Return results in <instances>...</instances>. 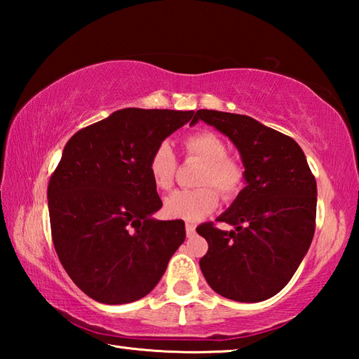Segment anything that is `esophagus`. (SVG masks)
Returning <instances> with one entry per match:
<instances>
[{
	"instance_id": "esophagus-1",
	"label": "esophagus",
	"mask_w": 359,
	"mask_h": 359,
	"mask_svg": "<svg viewBox=\"0 0 359 359\" xmlns=\"http://www.w3.org/2000/svg\"><path fill=\"white\" fill-rule=\"evenodd\" d=\"M185 231H187V238H193V236L196 234V226H194L193 223H187Z\"/></svg>"
}]
</instances>
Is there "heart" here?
Masks as SVG:
<instances>
[{
    "label": "heart",
    "instance_id": "obj_1",
    "mask_svg": "<svg viewBox=\"0 0 359 359\" xmlns=\"http://www.w3.org/2000/svg\"><path fill=\"white\" fill-rule=\"evenodd\" d=\"M185 155L203 163L196 190H180L165 201L168 217L198 222L214 212L218 194L224 201H231L245 185V169L239 161L228 156V145L212 131H198L184 139ZM177 158L168 142L158 144L149 160V172L158 190L168 191L172 187Z\"/></svg>",
    "mask_w": 359,
    "mask_h": 359
}]
</instances>
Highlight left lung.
<instances>
[{"instance_id":"left-lung-1","label":"left lung","mask_w":359,"mask_h":359,"mask_svg":"<svg viewBox=\"0 0 359 359\" xmlns=\"http://www.w3.org/2000/svg\"><path fill=\"white\" fill-rule=\"evenodd\" d=\"M198 120L228 136L238 147L247 185L217 222L196 228L209 250L199 259L215 293L239 302L277 294L299 267L315 233L317 182L294 139L248 115L199 109Z\"/></svg>"}]
</instances>
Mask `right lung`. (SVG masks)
I'll use <instances>...</instances> for the list:
<instances>
[{
	"label": "right lung",
	"mask_w": 359,
	"mask_h": 359,
	"mask_svg": "<svg viewBox=\"0 0 359 359\" xmlns=\"http://www.w3.org/2000/svg\"><path fill=\"white\" fill-rule=\"evenodd\" d=\"M193 114L120 109L66 142L47 188L52 241L71 280L92 299H141L185 241L184 220L151 218L163 203L149 160Z\"/></svg>",
	"instance_id": "1"
}]
</instances>
